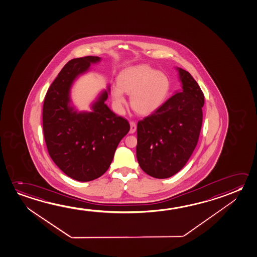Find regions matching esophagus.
<instances>
[{"instance_id": "1", "label": "esophagus", "mask_w": 257, "mask_h": 257, "mask_svg": "<svg viewBox=\"0 0 257 257\" xmlns=\"http://www.w3.org/2000/svg\"><path fill=\"white\" fill-rule=\"evenodd\" d=\"M137 131V124L134 122V121H131V131H130V133L131 134H133Z\"/></svg>"}]
</instances>
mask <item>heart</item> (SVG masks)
<instances>
[{
	"instance_id": "b5f03b06",
	"label": "heart",
	"mask_w": 257,
	"mask_h": 257,
	"mask_svg": "<svg viewBox=\"0 0 257 257\" xmlns=\"http://www.w3.org/2000/svg\"><path fill=\"white\" fill-rule=\"evenodd\" d=\"M170 83L167 77L148 65L125 69L118 76L117 86L111 89L116 108L122 110L126 104L124 93L131 94V105L139 115H149L159 108L167 95Z\"/></svg>"
}]
</instances>
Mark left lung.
<instances>
[{"label":"left lung","mask_w":257,"mask_h":257,"mask_svg":"<svg viewBox=\"0 0 257 257\" xmlns=\"http://www.w3.org/2000/svg\"><path fill=\"white\" fill-rule=\"evenodd\" d=\"M181 91L138 123L137 158L147 174L156 179L175 175L196 148L203 122L204 97L188 71L176 68Z\"/></svg>","instance_id":"obj_1"}]
</instances>
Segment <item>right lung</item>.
<instances>
[{"label": "right lung", "instance_id": "1", "mask_svg": "<svg viewBox=\"0 0 257 257\" xmlns=\"http://www.w3.org/2000/svg\"><path fill=\"white\" fill-rule=\"evenodd\" d=\"M101 60L86 56L69 61L50 86L43 107V128L51 158L66 175L84 182L105 173L118 143L131 128L126 118L105 103L110 86L98 94L90 111L78 110L73 104L74 82Z\"/></svg>", "mask_w": 257, "mask_h": 257}]
</instances>
